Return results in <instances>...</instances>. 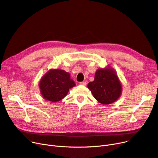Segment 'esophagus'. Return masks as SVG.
I'll return each instance as SVG.
<instances>
[{
    "mask_svg": "<svg viewBox=\"0 0 158 158\" xmlns=\"http://www.w3.org/2000/svg\"><path fill=\"white\" fill-rule=\"evenodd\" d=\"M80 85H83V86H86V83L85 82V81H83V82H81L80 83Z\"/></svg>",
    "mask_w": 158,
    "mask_h": 158,
    "instance_id": "esophagus-1",
    "label": "esophagus"
}]
</instances>
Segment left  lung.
I'll return each instance as SVG.
<instances>
[{"label": "left lung", "instance_id": "8db88e82", "mask_svg": "<svg viewBox=\"0 0 158 158\" xmlns=\"http://www.w3.org/2000/svg\"><path fill=\"white\" fill-rule=\"evenodd\" d=\"M96 100L103 105L116 101L122 94V85L117 74L111 68L98 69L94 80L88 85Z\"/></svg>", "mask_w": 158, "mask_h": 158}]
</instances>
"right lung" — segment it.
I'll list each match as a JSON object with an SVG mask.
<instances>
[{
  "label": "right lung",
  "mask_w": 158,
  "mask_h": 158,
  "mask_svg": "<svg viewBox=\"0 0 158 158\" xmlns=\"http://www.w3.org/2000/svg\"><path fill=\"white\" fill-rule=\"evenodd\" d=\"M75 86L69 73L63 69H50L39 83L40 92L45 100L57 102L65 97L69 90Z\"/></svg>",
  "instance_id": "obj_1"
}]
</instances>
